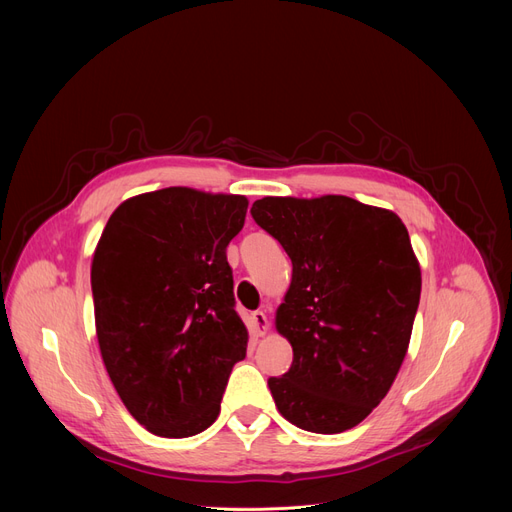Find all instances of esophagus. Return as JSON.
Wrapping results in <instances>:
<instances>
[{"mask_svg": "<svg viewBox=\"0 0 512 512\" xmlns=\"http://www.w3.org/2000/svg\"><path fill=\"white\" fill-rule=\"evenodd\" d=\"M251 317H253V326H255L257 336H265L267 330H270V321H267L265 311H255Z\"/></svg>", "mask_w": 512, "mask_h": 512, "instance_id": "obj_1", "label": "esophagus"}]
</instances>
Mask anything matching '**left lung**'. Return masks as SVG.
I'll return each instance as SVG.
<instances>
[{
  "label": "left lung",
  "instance_id": "obj_1",
  "mask_svg": "<svg viewBox=\"0 0 512 512\" xmlns=\"http://www.w3.org/2000/svg\"><path fill=\"white\" fill-rule=\"evenodd\" d=\"M251 213L292 261L276 311L292 365L267 380L276 407L305 432H346L384 400L411 342L421 267L407 226L344 195L263 197Z\"/></svg>",
  "mask_w": 512,
  "mask_h": 512
}]
</instances>
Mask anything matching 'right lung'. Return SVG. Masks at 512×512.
<instances>
[{
  "label": "right lung",
  "mask_w": 512,
  "mask_h": 512,
  "mask_svg": "<svg viewBox=\"0 0 512 512\" xmlns=\"http://www.w3.org/2000/svg\"><path fill=\"white\" fill-rule=\"evenodd\" d=\"M247 207L242 195L170 186L126 199L101 232L91 263L101 359L128 413L155 436L207 429L247 355L226 259Z\"/></svg>",
  "instance_id": "1"
}]
</instances>
